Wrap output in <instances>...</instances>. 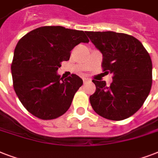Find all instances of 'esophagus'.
<instances>
[{"label":"esophagus","instance_id":"34e87169","mask_svg":"<svg viewBox=\"0 0 158 158\" xmlns=\"http://www.w3.org/2000/svg\"><path fill=\"white\" fill-rule=\"evenodd\" d=\"M83 81H84V83L85 84V83L89 81V79H88V78H84V79H83Z\"/></svg>","mask_w":158,"mask_h":158}]
</instances>
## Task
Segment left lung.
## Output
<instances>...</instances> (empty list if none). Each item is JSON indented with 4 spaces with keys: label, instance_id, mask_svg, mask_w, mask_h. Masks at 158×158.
<instances>
[{
    "label": "left lung",
    "instance_id": "1",
    "mask_svg": "<svg viewBox=\"0 0 158 158\" xmlns=\"http://www.w3.org/2000/svg\"><path fill=\"white\" fill-rule=\"evenodd\" d=\"M90 41L102 54L104 73L113 74V81L93 80L96 92L89 100L95 112L111 120L134 115L143 106L151 90L152 64L143 44L125 33L86 32Z\"/></svg>",
    "mask_w": 158,
    "mask_h": 158
}]
</instances>
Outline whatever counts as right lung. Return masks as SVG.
<instances>
[{
  "mask_svg": "<svg viewBox=\"0 0 158 158\" xmlns=\"http://www.w3.org/2000/svg\"><path fill=\"white\" fill-rule=\"evenodd\" d=\"M89 42L84 31L61 26L40 27L19 41L11 64L14 89L31 114L52 120L68 110L83 80L74 74L63 79L57 70L75 46Z\"/></svg>",
  "mask_w": 158,
  "mask_h": 158,
  "instance_id": "1",
  "label": "right lung"
}]
</instances>
